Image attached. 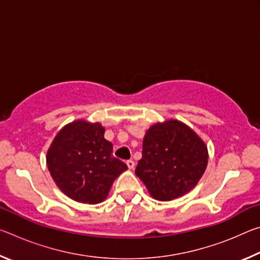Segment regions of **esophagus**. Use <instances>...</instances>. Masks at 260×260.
I'll return each mask as SVG.
<instances>
[{
  "mask_svg": "<svg viewBox=\"0 0 260 260\" xmlns=\"http://www.w3.org/2000/svg\"><path fill=\"white\" fill-rule=\"evenodd\" d=\"M126 164H127V166H128V169H134V166H135V162H134V160L133 159H128L126 161Z\"/></svg>",
  "mask_w": 260,
  "mask_h": 260,
  "instance_id": "34e87169",
  "label": "esophagus"
}]
</instances>
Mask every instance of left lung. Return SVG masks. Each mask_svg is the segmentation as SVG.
I'll use <instances>...</instances> for the list:
<instances>
[{"mask_svg": "<svg viewBox=\"0 0 260 260\" xmlns=\"http://www.w3.org/2000/svg\"><path fill=\"white\" fill-rule=\"evenodd\" d=\"M208 165V148L193 131L178 120L156 124L143 139L135 174L158 201L190 191Z\"/></svg>", "mask_w": 260, "mask_h": 260, "instance_id": "left-lung-1", "label": "left lung"}]
</instances>
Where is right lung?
<instances>
[{
    "label": "right lung",
    "instance_id": "right-lung-1",
    "mask_svg": "<svg viewBox=\"0 0 260 260\" xmlns=\"http://www.w3.org/2000/svg\"><path fill=\"white\" fill-rule=\"evenodd\" d=\"M112 143L104 139L100 124L78 120L61 128L47 153L52 179L65 195L80 203L98 204L127 170L112 156Z\"/></svg>",
    "mask_w": 260,
    "mask_h": 260
}]
</instances>
